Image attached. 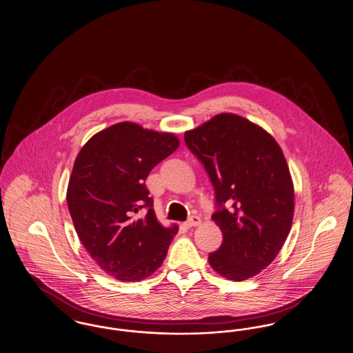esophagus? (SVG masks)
Wrapping results in <instances>:
<instances>
[{
  "instance_id": "obj_1",
  "label": "esophagus",
  "mask_w": 353,
  "mask_h": 353,
  "mask_svg": "<svg viewBox=\"0 0 353 353\" xmlns=\"http://www.w3.org/2000/svg\"><path fill=\"white\" fill-rule=\"evenodd\" d=\"M201 223V219L199 216H192L190 219H186L185 226L186 228H193V226H199Z\"/></svg>"
}]
</instances>
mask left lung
<instances>
[{"label": "left lung", "instance_id": "8db88e82", "mask_svg": "<svg viewBox=\"0 0 353 353\" xmlns=\"http://www.w3.org/2000/svg\"><path fill=\"white\" fill-rule=\"evenodd\" d=\"M186 147L216 192L212 219L223 235L209 263L241 282L266 269L281 252L294 217V185L285 154L262 127L219 114L184 134Z\"/></svg>", "mask_w": 353, "mask_h": 353}]
</instances>
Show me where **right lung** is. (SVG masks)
<instances>
[{
  "label": "right lung",
  "mask_w": 353,
  "mask_h": 353,
  "mask_svg": "<svg viewBox=\"0 0 353 353\" xmlns=\"http://www.w3.org/2000/svg\"><path fill=\"white\" fill-rule=\"evenodd\" d=\"M179 145L173 134L123 121L94 134L75 159L68 210L84 249L115 279L143 281L167 256L179 228L157 221L145 180Z\"/></svg>",
  "instance_id": "right-lung-1"
}]
</instances>
